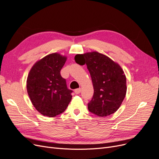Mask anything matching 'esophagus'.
<instances>
[{
	"label": "esophagus",
	"mask_w": 159,
	"mask_h": 159,
	"mask_svg": "<svg viewBox=\"0 0 159 159\" xmlns=\"http://www.w3.org/2000/svg\"><path fill=\"white\" fill-rule=\"evenodd\" d=\"M81 92V89H75V93H76V94H79V93H80Z\"/></svg>",
	"instance_id": "34e87169"
}]
</instances>
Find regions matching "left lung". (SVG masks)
<instances>
[{
	"instance_id": "left-lung-1",
	"label": "left lung",
	"mask_w": 159,
	"mask_h": 159,
	"mask_svg": "<svg viewBox=\"0 0 159 159\" xmlns=\"http://www.w3.org/2000/svg\"><path fill=\"white\" fill-rule=\"evenodd\" d=\"M76 63L83 60L89 69L93 87V96L88 104L91 113L104 117L119 109L126 93V78L119 63L98 52L75 56Z\"/></svg>"
}]
</instances>
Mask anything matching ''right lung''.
I'll return each mask as SVG.
<instances>
[{"label":"right lung","instance_id":"1","mask_svg":"<svg viewBox=\"0 0 159 159\" xmlns=\"http://www.w3.org/2000/svg\"><path fill=\"white\" fill-rule=\"evenodd\" d=\"M67 57L52 53L31 67L27 79V90L34 108L44 116L54 117L64 112L72 99L60 70Z\"/></svg>","mask_w":159,"mask_h":159}]
</instances>
